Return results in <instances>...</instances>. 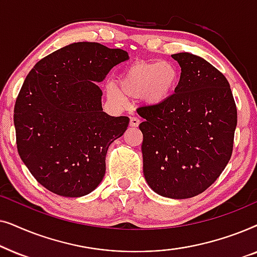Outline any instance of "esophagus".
<instances>
[{
	"label": "esophagus",
	"mask_w": 257,
	"mask_h": 257,
	"mask_svg": "<svg viewBox=\"0 0 257 257\" xmlns=\"http://www.w3.org/2000/svg\"><path fill=\"white\" fill-rule=\"evenodd\" d=\"M140 124V120L137 117H131L130 119V126H132V127H137V126H139Z\"/></svg>",
	"instance_id": "1"
}]
</instances>
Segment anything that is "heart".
<instances>
[{"mask_svg": "<svg viewBox=\"0 0 257 257\" xmlns=\"http://www.w3.org/2000/svg\"><path fill=\"white\" fill-rule=\"evenodd\" d=\"M178 80V70L171 63H136L121 72L119 85L107 84L106 93L117 104H124L126 97H142L145 103L158 105L173 94Z\"/></svg>", "mask_w": 257, "mask_h": 257, "instance_id": "heart-1", "label": "heart"}]
</instances>
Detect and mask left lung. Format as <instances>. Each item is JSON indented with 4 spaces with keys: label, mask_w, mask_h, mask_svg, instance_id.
Masks as SVG:
<instances>
[{
    "label": "left lung",
    "mask_w": 257,
    "mask_h": 257,
    "mask_svg": "<svg viewBox=\"0 0 257 257\" xmlns=\"http://www.w3.org/2000/svg\"><path fill=\"white\" fill-rule=\"evenodd\" d=\"M181 68L174 93L138 108L144 175L157 194L188 199L206 191L233 152L237 111L226 77L199 56L172 55Z\"/></svg>",
    "instance_id": "obj_1"
}]
</instances>
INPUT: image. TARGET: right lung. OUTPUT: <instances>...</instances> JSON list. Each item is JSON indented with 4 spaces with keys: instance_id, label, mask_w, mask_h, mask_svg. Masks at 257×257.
Segmentation results:
<instances>
[{
    "instance_id": "add662e5",
    "label": "right lung",
    "mask_w": 257,
    "mask_h": 257,
    "mask_svg": "<svg viewBox=\"0 0 257 257\" xmlns=\"http://www.w3.org/2000/svg\"><path fill=\"white\" fill-rule=\"evenodd\" d=\"M127 59L121 49L78 42L48 55L28 73L14 108L17 151L50 192L79 198L103 180L108 146L124 135L130 119L105 113L97 83Z\"/></svg>"
}]
</instances>
